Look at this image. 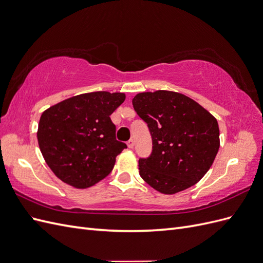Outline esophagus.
Here are the masks:
<instances>
[{"instance_id":"34e87169","label":"esophagus","mask_w":263,"mask_h":263,"mask_svg":"<svg viewBox=\"0 0 263 263\" xmlns=\"http://www.w3.org/2000/svg\"><path fill=\"white\" fill-rule=\"evenodd\" d=\"M127 146H128V148H129V149H133V148H134V146H135V142H134V140H133V139H129L128 141H127Z\"/></svg>"}]
</instances>
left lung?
<instances>
[{
	"instance_id": "obj_1",
	"label": "left lung",
	"mask_w": 263,
	"mask_h": 263,
	"mask_svg": "<svg viewBox=\"0 0 263 263\" xmlns=\"http://www.w3.org/2000/svg\"><path fill=\"white\" fill-rule=\"evenodd\" d=\"M133 105L153 138L150 157L139 159L142 180L162 194L196 184L218 153L216 118L194 100L172 91L138 93Z\"/></svg>"
}]
</instances>
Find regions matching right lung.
Returning a JSON list of instances; mask_svg holds the SVG:
<instances>
[{"label":"right lung","mask_w":263,"mask_h":263,"mask_svg":"<svg viewBox=\"0 0 263 263\" xmlns=\"http://www.w3.org/2000/svg\"><path fill=\"white\" fill-rule=\"evenodd\" d=\"M125 99L119 92H91L45 110L37 139L55 177L73 187L86 189L108 176L117 155L127 148L116 140V127L109 117Z\"/></svg>","instance_id":"obj_1"}]
</instances>
